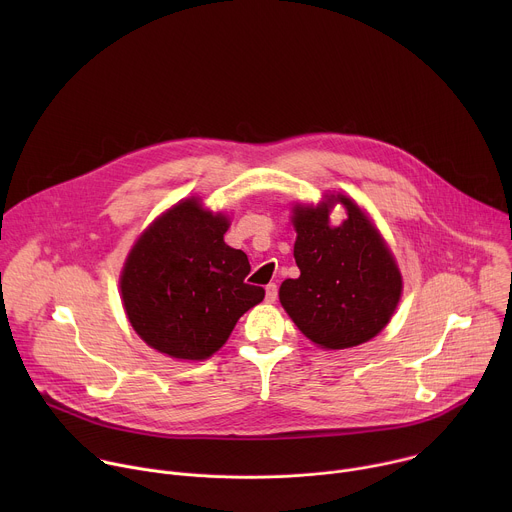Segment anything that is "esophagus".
<instances>
[{"mask_svg":"<svg viewBox=\"0 0 512 512\" xmlns=\"http://www.w3.org/2000/svg\"><path fill=\"white\" fill-rule=\"evenodd\" d=\"M265 300H267V304H273L277 300V285L275 283H269L265 287Z\"/></svg>","mask_w":512,"mask_h":512,"instance_id":"obj_1","label":"esophagus"}]
</instances>
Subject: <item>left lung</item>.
<instances>
[{
    "instance_id": "8db88e82",
    "label": "left lung",
    "mask_w": 512,
    "mask_h": 512,
    "mask_svg": "<svg viewBox=\"0 0 512 512\" xmlns=\"http://www.w3.org/2000/svg\"><path fill=\"white\" fill-rule=\"evenodd\" d=\"M334 201L349 218L330 228ZM298 239L294 257L298 279H285L279 300L289 318L318 346L340 350L377 336L401 298V273L385 241L350 198L338 196L312 206H296Z\"/></svg>"
}]
</instances>
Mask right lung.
Here are the masks:
<instances>
[{"label":"right lung","mask_w":512,"mask_h":512,"mask_svg":"<svg viewBox=\"0 0 512 512\" xmlns=\"http://www.w3.org/2000/svg\"><path fill=\"white\" fill-rule=\"evenodd\" d=\"M229 221L188 198L145 231L121 275L133 330L152 348L200 360L221 348L237 320L265 298L243 251L225 243Z\"/></svg>","instance_id":"obj_1"}]
</instances>
